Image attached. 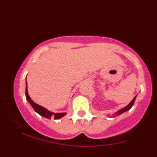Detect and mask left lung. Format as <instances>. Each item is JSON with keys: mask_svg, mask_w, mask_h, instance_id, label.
I'll return each mask as SVG.
<instances>
[{"mask_svg": "<svg viewBox=\"0 0 157 157\" xmlns=\"http://www.w3.org/2000/svg\"><path fill=\"white\" fill-rule=\"evenodd\" d=\"M136 96L134 97V98L133 99L132 101H131V102H130V103L128 104V105L127 106H125V107H124L123 109L119 110V111H117V112L115 113L113 115V116H114V115H117V116H118V115L122 114V113H124V112H125V111H128V110H130V109H131V107H132V106H133V105H134L135 100H136Z\"/></svg>", "mask_w": 157, "mask_h": 157, "instance_id": "1", "label": "left lung"}]
</instances>
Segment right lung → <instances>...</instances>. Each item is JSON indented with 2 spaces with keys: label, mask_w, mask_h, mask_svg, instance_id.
<instances>
[{
  "label": "right lung",
  "mask_w": 157,
  "mask_h": 157,
  "mask_svg": "<svg viewBox=\"0 0 157 157\" xmlns=\"http://www.w3.org/2000/svg\"><path fill=\"white\" fill-rule=\"evenodd\" d=\"M26 100H28V102H29L30 105H32V107L33 108L34 110L35 111V112L39 113L40 116L44 117L45 118L47 119H51L54 118L55 120H59V119L62 118L63 117H64L65 115H66V113H54L52 111H48L46 109H45L43 106L38 105V104L35 103L33 100L30 98L29 95L28 94V90H27V81L26 80Z\"/></svg>",
  "instance_id": "add662e5"
}]
</instances>
